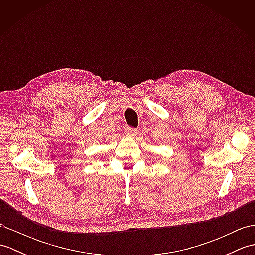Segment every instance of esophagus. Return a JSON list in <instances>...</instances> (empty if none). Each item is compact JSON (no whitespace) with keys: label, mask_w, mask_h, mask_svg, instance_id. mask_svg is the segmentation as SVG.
<instances>
[{"label":"esophagus","mask_w":255,"mask_h":255,"mask_svg":"<svg viewBox=\"0 0 255 255\" xmlns=\"http://www.w3.org/2000/svg\"><path fill=\"white\" fill-rule=\"evenodd\" d=\"M138 130L136 128H132V127H126L125 128V133L127 134L129 137H134L137 134Z\"/></svg>","instance_id":"1"}]
</instances>
